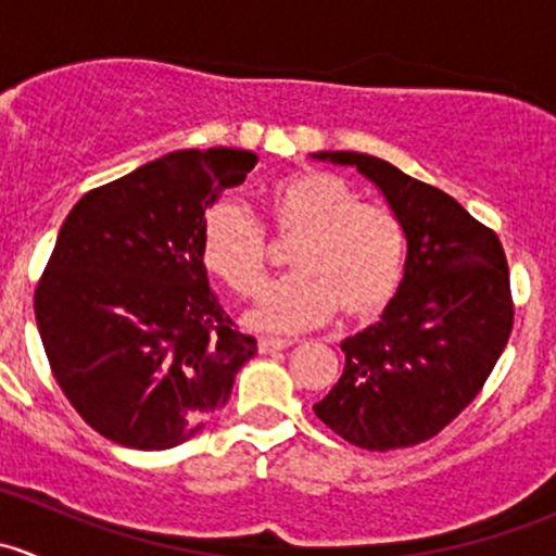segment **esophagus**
Listing matches in <instances>:
<instances>
[{
    "label": "esophagus",
    "instance_id": "obj_1",
    "mask_svg": "<svg viewBox=\"0 0 556 556\" xmlns=\"http://www.w3.org/2000/svg\"><path fill=\"white\" fill-rule=\"evenodd\" d=\"M288 346H293V341H288V339H261L257 341V350L263 352V355H266V352H282V350H288Z\"/></svg>",
    "mask_w": 556,
    "mask_h": 556
}]
</instances>
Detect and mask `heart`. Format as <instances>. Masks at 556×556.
Segmentation results:
<instances>
[{
	"instance_id": "obj_1",
	"label": "heart",
	"mask_w": 556,
	"mask_h": 556,
	"mask_svg": "<svg viewBox=\"0 0 556 556\" xmlns=\"http://www.w3.org/2000/svg\"><path fill=\"white\" fill-rule=\"evenodd\" d=\"M271 231L290 247V277L268 285L247 309V323L266 333H295L328 323L379 317L403 282L406 231L390 210L363 204L344 177L309 169L268 190ZM201 257L233 293L266 282L268 239L239 201L220 199L201 223Z\"/></svg>"
}]
</instances>
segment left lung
Instances as JSON below:
<instances>
[{"instance_id": "obj_1", "label": "left lung", "mask_w": 556, "mask_h": 556, "mask_svg": "<svg viewBox=\"0 0 556 556\" xmlns=\"http://www.w3.org/2000/svg\"><path fill=\"white\" fill-rule=\"evenodd\" d=\"M379 185L406 231L397 295L382 319L341 341L344 374L314 414L368 452L439 435L481 392L514 328L501 239L444 190L366 153H319Z\"/></svg>"}]
</instances>
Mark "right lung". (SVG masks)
Masks as SVG:
<instances>
[{
	"label": "right lung",
	"instance_id": "add662e5",
	"mask_svg": "<svg viewBox=\"0 0 556 556\" xmlns=\"http://www.w3.org/2000/svg\"><path fill=\"white\" fill-rule=\"evenodd\" d=\"M250 150H177L72 206L35 290L37 328L66 401L131 450H172L226 406L257 352L217 304L201 223L244 182Z\"/></svg>",
	"mask_w": 556,
	"mask_h": 556
}]
</instances>
